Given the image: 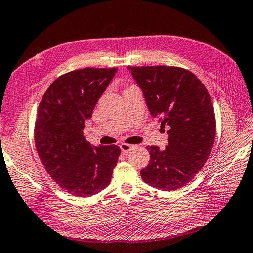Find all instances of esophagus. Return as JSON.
Here are the masks:
<instances>
[{
	"label": "esophagus",
	"instance_id": "1",
	"mask_svg": "<svg viewBox=\"0 0 253 253\" xmlns=\"http://www.w3.org/2000/svg\"><path fill=\"white\" fill-rule=\"evenodd\" d=\"M120 149H121V152L123 154H126L133 149V145L126 144V143H122V144H120Z\"/></svg>",
	"mask_w": 253,
	"mask_h": 253
}]
</instances>
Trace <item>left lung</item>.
<instances>
[{
  "label": "left lung",
  "mask_w": 253,
  "mask_h": 253,
  "mask_svg": "<svg viewBox=\"0 0 253 253\" xmlns=\"http://www.w3.org/2000/svg\"><path fill=\"white\" fill-rule=\"evenodd\" d=\"M152 117L168 126V145L147 146L146 184L162 190L182 188L206 163L216 137V118L207 89L189 70L170 66L127 67Z\"/></svg>",
  "instance_id": "1"
}]
</instances>
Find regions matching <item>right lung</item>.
<instances>
[{"mask_svg": "<svg viewBox=\"0 0 253 253\" xmlns=\"http://www.w3.org/2000/svg\"><path fill=\"white\" fill-rule=\"evenodd\" d=\"M118 68H84L61 75L42 98L35 121V145L50 177L76 196L98 194L110 184L121 153L117 145L92 146L84 122Z\"/></svg>", "mask_w": 253, "mask_h": 253, "instance_id": "obj_1", "label": "right lung"}]
</instances>
